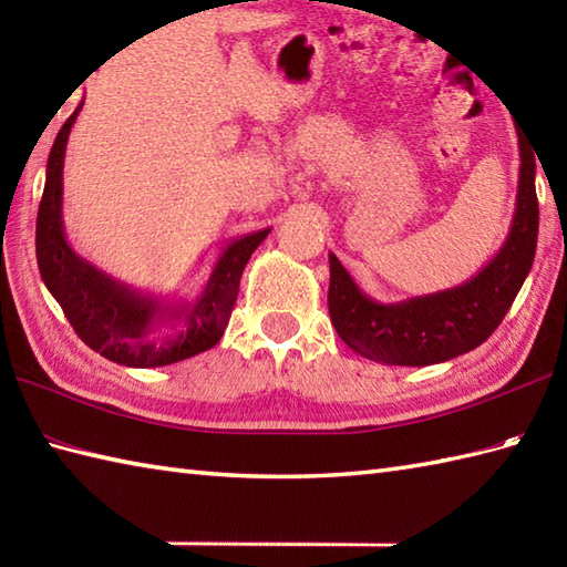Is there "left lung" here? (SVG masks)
<instances>
[{"label": "left lung", "mask_w": 567, "mask_h": 567, "mask_svg": "<svg viewBox=\"0 0 567 567\" xmlns=\"http://www.w3.org/2000/svg\"><path fill=\"white\" fill-rule=\"evenodd\" d=\"M519 187L507 240L483 270L451 290L382 305L329 252V315L341 339L384 365H433L485 343L519 295L536 256L538 199L534 148L519 136Z\"/></svg>", "instance_id": "left-lung-1"}]
</instances>
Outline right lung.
<instances>
[{"instance_id":"1","label":"right lung","mask_w":567,"mask_h":567,"mask_svg":"<svg viewBox=\"0 0 567 567\" xmlns=\"http://www.w3.org/2000/svg\"><path fill=\"white\" fill-rule=\"evenodd\" d=\"M80 110L82 102L58 131L48 155L45 187L35 219V258L48 292L63 307L80 339L112 363L163 368L209 351L221 341L246 262L270 228L228 240L195 302H163L161 297L131 290L94 268L72 250L63 224L65 148ZM161 326H167L168 333L155 340L154 331Z\"/></svg>"}]
</instances>
